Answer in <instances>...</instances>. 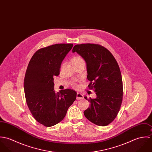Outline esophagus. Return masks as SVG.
<instances>
[{
  "mask_svg": "<svg viewBox=\"0 0 152 152\" xmlns=\"http://www.w3.org/2000/svg\"><path fill=\"white\" fill-rule=\"evenodd\" d=\"M84 98V95L81 93H77V99L80 100Z\"/></svg>",
  "mask_w": 152,
  "mask_h": 152,
  "instance_id": "1",
  "label": "esophagus"
}]
</instances>
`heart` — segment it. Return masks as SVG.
Returning a JSON list of instances; mask_svg holds the SVG:
<instances>
[{
	"label": "heart",
	"mask_w": 152,
	"mask_h": 152,
	"mask_svg": "<svg viewBox=\"0 0 152 152\" xmlns=\"http://www.w3.org/2000/svg\"><path fill=\"white\" fill-rule=\"evenodd\" d=\"M83 61V60L80 57H74L72 60H71V63H78L80 61Z\"/></svg>",
	"instance_id": "heart-1"
}]
</instances>
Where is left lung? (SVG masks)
Here are the masks:
<instances>
[{
  "instance_id": "obj_1",
  "label": "left lung",
  "mask_w": 152,
  "mask_h": 152,
  "mask_svg": "<svg viewBox=\"0 0 152 152\" xmlns=\"http://www.w3.org/2000/svg\"><path fill=\"white\" fill-rule=\"evenodd\" d=\"M72 53H77L86 61L89 88H94L96 97L90 98L91 104L84 115L92 123L107 126L117 116L123 98V84L118 64L106 48L98 44L75 45ZM87 99V96H84Z\"/></svg>"
}]
</instances>
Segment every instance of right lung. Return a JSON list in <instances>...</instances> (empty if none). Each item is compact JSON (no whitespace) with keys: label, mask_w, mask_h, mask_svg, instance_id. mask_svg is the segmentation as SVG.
<instances>
[{"label":"right lung","mask_w":152,"mask_h":152,"mask_svg":"<svg viewBox=\"0 0 152 152\" xmlns=\"http://www.w3.org/2000/svg\"><path fill=\"white\" fill-rule=\"evenodd\" d=\"M72 44H57L37 50L27 66L24 90L32 115L40 124L53 126L65 117L76 99L77 92L66 89L56 93L54 76L60 74L61 64Z\"/></svg>","instance_id":"add662e5"}]
</instances>
